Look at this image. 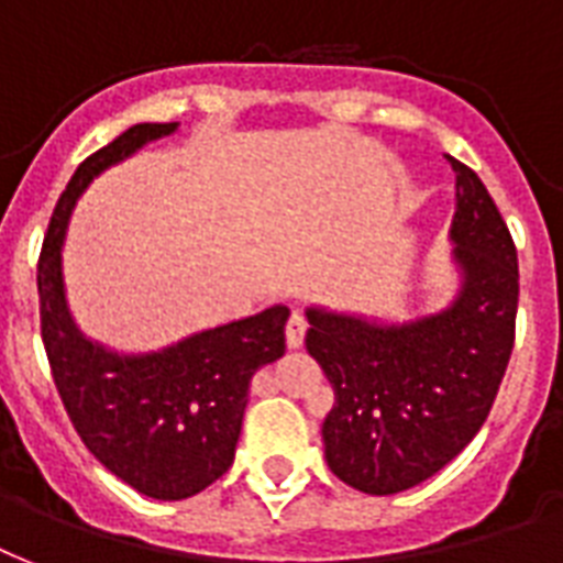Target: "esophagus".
<instances>
[{"label":"esophagus","instance_id":"obj_1","mask_svg":"<svg viewBox=\"0 0 563 563\" xmlns=\"http://www.w3.org/2000/svg\"><path fill=\"white\" fill-rule=\"evenodd\" d=\"M303 335H307V321H303V316H295L286 321V344H289L291 351H298L300 344H303Z\"/></svg>","mask_w":563,"mask_h":563}]
</instances>
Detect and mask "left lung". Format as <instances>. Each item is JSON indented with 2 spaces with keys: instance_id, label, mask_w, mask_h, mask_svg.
<instances>
[{
  "instance_id": "1",
  "label": "left lung",
  "mask_w": 563,
  "mask_h": 563,
  "mask_svg": "<svg viewBox=\"0 0 563 563\" xmlns=\"http://www.w3.org/2000/svg\"><path fill=\"white\" fill-rule=\"evenodd\" d=\"M450 163L453 303L406 324L307 309V351L335 394L321 427L327 464L374 497L415 488L471 444L515 347L517 247L479 175Z\"/></svg>"
}]
</instances>
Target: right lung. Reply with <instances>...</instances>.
I'll list each match as a JSON object with an SVG mask.
<instances>
[{"instance_id": "obj_1", "label": "right lung", "mask_w": 563, "mask_h": 563, "mask_svg": "<svg viewBox=\"0 0 563 563\" xmlns=\"http://www.w3.org/2000/svg\"><path fill=\"white\" fill-rule=\"evenodd\" d=\"M175 131L178 122H143L90 154L52 212L37 263L40 333L66 415L113 476L152 499L195 497L228 473L251 376L286 353L289 318L277 303L154 353H113L75 327L60 247L78 195L108 166Z\"/></svg>"}]
</instances>
